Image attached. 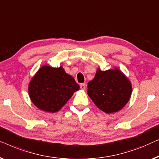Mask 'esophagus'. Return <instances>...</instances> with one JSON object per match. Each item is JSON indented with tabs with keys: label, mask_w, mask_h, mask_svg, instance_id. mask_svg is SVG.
Segmentation results:
<instances>
[{
	"label": "esophagus",
	"mask_w": 159,
	"mask_h": 159,
	"mask_svg": "<svg viewBox=\"0 0 159 159\" xmlns=\"http://www.w3.org/2000/svg\"><path fill=\"white\" fill-rule=\"evenodd\" d=\"M86 86L85 84H81L80 85V89H82V90H85V89H86Z\"/></svg>",
	"instance_id": "esophagus-1"
}]
</instances>
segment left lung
<instances>
[{
  "label": "left lung",
  "mask_w": 159,
  "mask_h": 159,
  "mask_svg": "<svg viewBox=\"0 0 159 159\" xmlns=\"http://www.w3.org/2000/svg\"><path fill=\"white\" fill-rule=\"evenodd\" d=\"M88 93L98 108L107 114L121 110L132 94V84L119 68H97L93 79L88 83Z\"/></svg>",
  "instance_id": "1"
}]
</instances>
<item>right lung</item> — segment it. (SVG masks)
<instances>
[{
    "label": "right lung",
    "instance_id": "right-lung-1",
    "mask_svg": "<svg viewBox=\"0 0 159 159\" xmlns=\"http://www.w3.org/2000/svg\"><path fill=\"white\" fill-rule=\"evenodd\" d=\"M79 89V85L62 66L52 68L43 65L29 83L28 92L31 101L38 109L55 113Z\"/></svg>",
    "mask_w": 159,
    "mask_h": 159
}]
</instances>
